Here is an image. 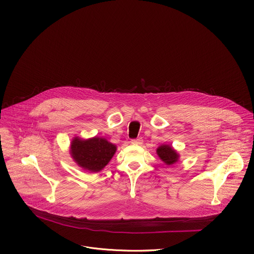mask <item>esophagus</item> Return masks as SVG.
Masks as SVG:
<instances>
[{"label": "esophagus", "instance_id": "esophagus-1", "mask_svg": "<svg viewBox=\"0 0 254 254\" xmlns=\"http://www.w3.org/2000/svg\"><path fill=\"white\" fill-rule=\"evenodd\" d=\"M132 144H140L142 142V138L141 137H137V138H133L130 141Z\"/></svg>", "mask_w": 254, "mask_h": 254}]
</instances>
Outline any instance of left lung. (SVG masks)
Returning a JSON list of instances; mask_svg holds the SVG:
<instances>
[{
  "label": "left lung",
  "mask_w": 254,
  "mask_h": 254,
  "mask_svg": "<svg viewBox=\"0 0 254 254\" xmlns=\"http://www.w3.org/2000/svg\"><path fill=\"white\" fill-rule=\"evenodd\" d=\"M157 154L166 165H173L178 161L179 158L175 150H173L172 147L167 146V144H163V146L159 147L157 150Z\"/></svg>",
  "instance_id": "left-lung-1"
}]
</instances>
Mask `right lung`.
<instances>
[{"label":"right lung","mask_w":254,"mask_h":254,"mask_svg":"<svg viewBox=\"0 0 254 254\" xmlns=\"http://www.w3.org/2000/svg\"><path fill=\"white\" fill-rule=\"evenodd\" d=\"M117 147L102 137L82 140L75 137L71 143V155L83 169L90 172L102 170L114 157Z\"/></svg>","instance_id":"add662e5"}]
</instances>
